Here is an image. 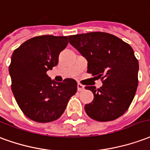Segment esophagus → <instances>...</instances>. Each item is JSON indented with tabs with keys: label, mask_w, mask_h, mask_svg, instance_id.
Instances as JSON below:
<instances>
[{
	"label": "esophagus",
	"mask_w": 150,
	"mask_h": 150,
	"mask_svg": "<svg viewBox=\"0 0 150 150\" xmlns=\"http://www.w3.org/2000/svg\"><path fill=\"white\" fill-rule=\"evenodd\" d=\"M84 88H85V86H82V85L80 84V83L77 84V90H78V91H82Z\"/></svg>",
	"instance_id": "obj_1"
}]
</instances>
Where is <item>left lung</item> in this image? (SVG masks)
I'll return each mask as SVG.
<instances>
[{"label":"left lung","mask_w":150,"mask_h":150,"mask_svg":"<svg viewBox=\"0 0 150 150\" xmlns=\"http://www.w3.org/2000/svg\"><path fill=\"white\" fill-rule=\"evenodd\" d=\"M69 41L87 60V73L103 83L99 88L86 86L94 96L85 105L86 113L98 121L118 118L129 109L138 85L139 64L132 47L102 32L69 36Z\"/></svg>","instance_id":"8db88e82"}]
</instances>
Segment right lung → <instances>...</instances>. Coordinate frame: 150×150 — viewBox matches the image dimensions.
Here are the masks:
<instances>
[{"label": "right lung", "mask_w": 150, "mask_h": 150, "mask_svg": "<svg viewBox=\"0 0 150 150\" xmlns=\"http://www.w3.org/2000/svg\"><path fill=\"white\" fill-rule=\"evenodd\" d=\"M67 45L68 37L44 35L26 40L13 52L8 68L12 91L20 109L33 121L58 119L77 90L75 80L57 82L46 74L58 64Z\"/></svg>", "instance_id": "right-lung-1"}]
</instances>
